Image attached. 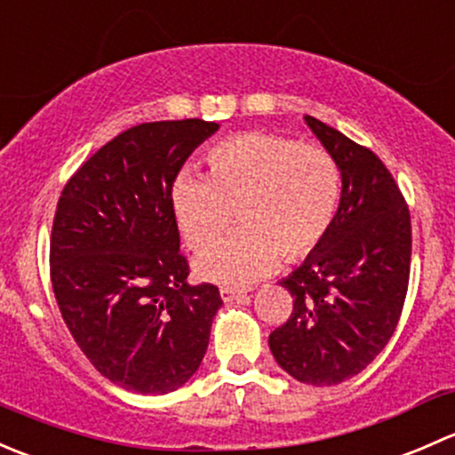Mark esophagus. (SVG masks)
<instances>
[{
	"mask_svg": "<svg viewBox=\"0 0 455 455\" xmlns=\"http://www.w3.org/2000/svg\"><path fill=\"white\" fill-rule=\"evenodd\" d=\"M220 295H222L224 301H235V299H242V297H244V291H240V288L222 286L220 288Z\"/></svg>",
	"mask_w": 455,
	"mask_h": 455,
	"instance_id": "esophagus-1",
	"label": "esophagus"
}]
</instances>
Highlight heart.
I'll list each match as a JSON object with an SVG mask.
<instances>
[{
    "label": "heart",
    "mask_w": 455,
    "mask_h": 455,
    "mask_svg": "<svg viewBox=\"0 0 455 455\" xmlns=\"http://www.w3.org/2000/svg\"><path fill=\"white\" fill-rule=\"evenodd\" d=\"M209 178L182 173L172 209L185 242L204 251L233 218L242 228L196 261L200 277L246 286L279 259L310 255L332 228L341 204V167L328 149L264 132L228 139L206 156Z\"/></svg>",
    "instance_id": "b5f03b06"
}]
</instances>
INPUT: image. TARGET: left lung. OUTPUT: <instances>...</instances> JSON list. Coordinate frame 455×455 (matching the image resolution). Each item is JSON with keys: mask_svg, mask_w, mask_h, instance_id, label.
Masks as SVG:
<instances>
[{"mask_svg": "<svg viewBox=\"0 0 455 455\" xmlns=\"http://www.w3.org/2000/svg\"><path fill=\"white\" fill-rule=\"evenodd\" d=\"M341 167V204L325 240L282 286L292 313L268 337L292 379L337 385L365 370L401 319L411 264V218L383 160L306 116Z\"/></svg>", "mask_w": 455, "mask_h": 455, "instance_id": "left-lung-1", "label": "left lung"}]
</instances>
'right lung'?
Here are the masks:
<instances>
[{
	"mask_svg": "<svg viewBox=\"0 0 455 455\" xmlns=\"http://www.w3.org/2000/svg\"><path fill=\"white\" fill-rule=\"evenodd\" d=\"M202 118L130 127L66 182L50 235V279L76 346L105 379L139 394L185 385L204 359L218 286H191L172 189L218 132Z\"/></svg>",
	"mask_w": 455,
	"mask_h": 455,
	"instance_id": "right-lung-1",
	"label": "right lung"
}]
</instances>
